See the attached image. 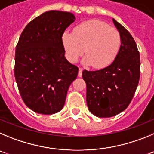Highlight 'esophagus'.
<instances>
[{
  "instance_id": "obj_1",
  "label": "esophagus",
  "mask_w": 154,
  "mask_h": 154,
  "mask_svg": "<svg viewBox=\"0 0 154 154\" xmlns=\"http://www.w3.org/2000/svg\"><path fill=\"white\" fill-rule=\"evenodd\" d=\"M82 72H83L82 68H80V67H79V71H78V77H82Z\"/></svg>"
}]
</instances>
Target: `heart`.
I'll return each mask as SVG.
<instances>
[{
  "label": "heart",
  "instance_id": "obj_1",
  "mask_svg": "<svg viewBox=\"0 0 154 154\" xmlns=\"http://www.w3.org/2000/svg\"><path fill=\"white\" fill-rule=\"evenodd\" d=\"M62 44L70 63H76L84 53V64L93 65L94 68L107 67L117 57L121 37L117 29L98 19H92L76 26L74 32L65 30Z\"/></svg>",
  "mask_w": 154,
  "mask_h": 154
}]
</instances>
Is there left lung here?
Here are the masks:
<instances>
[{
    "mask_svg": "<svg viewBox=\"0 0 154 154\" xmlns=\"http://www.w3.org/2000/svg\"><path fill=\"white\" fill-rule=\"evenodd\" d=\"M114 25L121 37L120 51L114 61L95 71L84 70L87 104L98 117H110L127 109L137 87L140 74V53L128 30L116 20Z\"/></svg>",
    "mask_w": 154,
    "mask_h": 154,
    "instance_id": "obj_1",
    "label": "left lung"
}]
</instances>
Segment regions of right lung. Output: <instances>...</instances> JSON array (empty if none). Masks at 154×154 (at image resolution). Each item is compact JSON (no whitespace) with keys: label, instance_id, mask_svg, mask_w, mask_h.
<instances>
[{"label":"right lung","instance_id":"1","mask_svg":"<svg viewBox=\"0 0 154 154\" xmlns=\"http://www.w3.org/2000/svg\"><path fill=\"white\" fill-rule=\"evenodd\" d=\"M75 20L70 12L50 11L27 23L15 51L14 76L27 107L41 114L63 108L78 67L64 57L62 34Z\"/></svg>","mask_w":154,"mask_h":154}]
</instances>
